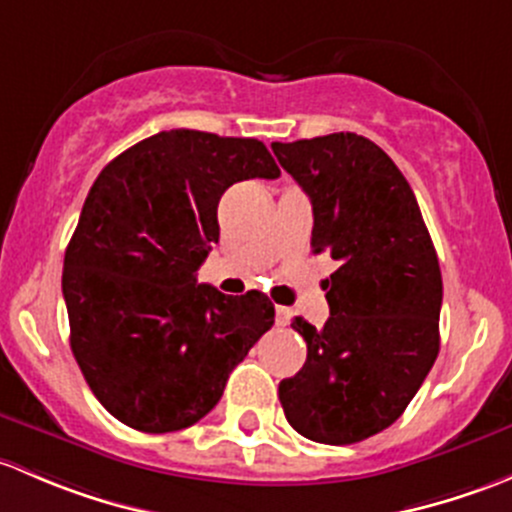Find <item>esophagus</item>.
I'll return each mask as SVG.
<instances>
[{
	"label": "esophagus",
	"instance_id": "1",
	"mask_svg": "<svg viewBox=\"0 0 512 512\" xmlns=\"http://www.w3.org/2000/svg\"><path fill=\"white\" fill-rule=\"evenodd\" d=\"M291 318H293V310L286 308V305H278V308H276V325L286 328V325L291 323Z\"/></svg>",
	"mask_w": 512,
	"mask_h": 512
}]
</instances>
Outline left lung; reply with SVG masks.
Returning <instances> with one entry per match:
<instances>
[{
  "instance_id": "1",
  "label": "left lung",
  "mask_w": 512,
  "mask_h": 512,
  "mask_svg": "<svg viewBox=\"0 0 512 512\" xmlns=\"http://www.w3.org/2000/svg\"><path fill=\"white\" fill-rule=\"evenodd\" d=\"M271 147L313 204L310 246L340 263L323 283L328 323H291L308 357L278 399L305 439L357 444L392 426L434 367L439 258L412 187L372 140L333 133Z\"/></svg>"
}]
</instances>
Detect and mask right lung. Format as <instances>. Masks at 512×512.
Listing matches in <instances>:
<instances>
[{
    "mask_svg": "<svg viewBox=\"0 0 512 512\" xmlns=\"http://www.w3.org/2000/svg\"><path fill=\"white\" fill-rule=\"evenodd\" d=\"M254 138L165 130L103 167L63 256L71 350L98 402L130 429H187L273 325L268 295H224L194 273L241 179H276Z\"/></svg>",
    "mask_w": 512,
    "mask_h": 512,
    "instance_id": "1",
    "label": "right lung"
}]
</instances>
